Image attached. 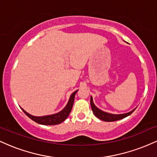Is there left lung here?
Wrapping results in <instances>:
<instances>
[{
	"label": "left lung",
	"mask_w": 157,
	"mask_h": 157,
	"mask_svg": "<svg viewBox=\"0 0 157 157\" xmlns=\"http://www.w3.org/2000/svg\"><path fill=\"white\" fill-rule=\"evenodd\" d=\"M90 102H91V109H92L94 114L97 118L100 119V120H102V121H105V122H113V121H117V120H122V119L125 118L126 117L129 116V115L131 114V113L134 112V110L136 109H135L134 110H132V111L128 113H121V114H113V113L105 112V111L99 109L94 104L92 97H91V100H90Z\"/></svg>",
	"instance_id": "1"
}]
</instances>
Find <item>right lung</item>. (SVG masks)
<instances>
[{
	"label": "right lung",
	"mask_w": 157,
	"mask_h": 157,
	"mask_svg": "<svg viewBox=\"0 0 157 157\" xmlns=\"http://www.w3.org/2000/svg\"><path fill=\"white\" fill-rule=\"evenodd\" d=\"M78 90L75 91V92L71 94V97H70L69 100L67 105H66V107L64 108L62 111L60 112L55 113V114L52 115H47V116H43V117H35L32 116V115L29 114V113H27L25 110H23L22 108L21 109L23 110V111L26 113V116H28L31 120L35 121L37 123L40 124V125H57V124H60L61 122H63L68 117V116L69 115L70 112H71V109H72V106L74 104V101H75V97L76 93L77 92Z\"/></svg>",
	"instance_id": "obj_1"
}]
</instances>
